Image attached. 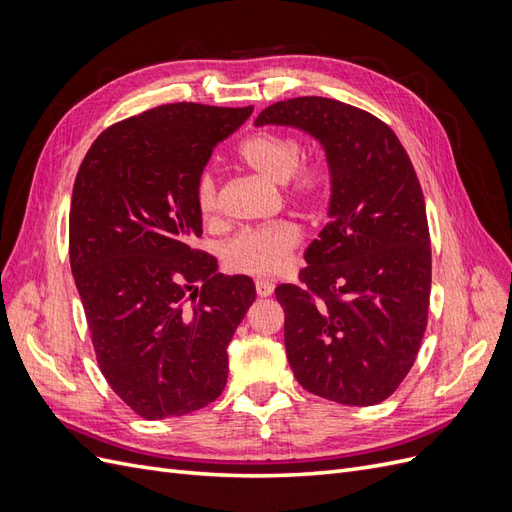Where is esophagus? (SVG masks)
Segmentation results:
<instances>
[{
    "instance_id": "obj_1",
    "label": "esophagus",
    "mask_w": 512,
    "mask_h": 512,
    "mask_svg": "<svg viewBox=\"0 0 512 512\" xmlns=\"http://www.w3.org/2000/svg\"><path fill=\"white\" fill-rule=\"evenodd\" d=\"M273 282H269V280H256V292H258V297H269V294L273 292Z\"/></svg>"
}]
</instances>
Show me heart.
<instances>
[{
  "instance_id": "b5f03b06",
  "label": "heart",
  "mask_w": 512,
  "mask_h": 512,
  "mask_svg": "<svg viewBox=\"0 0 512 512\" xmlns=\"http://www.w3.org/2000/svg\"><path fill=\"white\" fill-rule=\"evenodd\" d=\"M241 160L258 175L284 183L286 194L301 207L316 209L327 203L333 190V170L324 160H301L303 145L290 134L256 132L239 147ZM196 207L203 218L218 220L222 209L220 179L213 170H203L194 185ZM301 243V230L290 220L243 228L222 247L224 265L243 275L269 277L282 273Z\"/></svg>"
}]
</instances>
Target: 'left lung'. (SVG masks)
I'll list each match as a JSON object with an SVG mask.
<instances>
[{
	"instance_id": "8db88e82",
	"label": "left lung",
	"mask_w": 512,
	"mask_h": 512,
	"mask_svg": "<svg viewBox=\"0 0 512 512\" xmlns=\"http://www.w3.org/2000/svg\"><path fill=\"white\" fill-rule=\"evenodd\" d=\"M318 138L333 170L329 224L307 247L301 286L280 284L288 363L303 389L346 406L391 397L427 327L431 245L421 183L395 132L331 98L275 102L256 126Z\"/></svg>"
}]
</instances>
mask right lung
<instances>
[{
	"instance_id": "1",
	"label": "right lung",
	"mask_w": 512,
	"mask_h": 512,
	"mask_svg": "<svg viewBox=\"0 0 512 512\" xmlns=\"http://www.w3.org/2000/svg\"><path fill=\"white\" fill-rule=\"evenodd\" d=\"M254 106L162 104L106 128L76 173L70 267L108 386L147 421L218 399L228 344L256 299L194 250V185Z\"/></svg>"
}]
</instances>
